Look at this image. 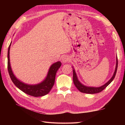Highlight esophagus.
Listing matches in <instances>:
<instances>
[{"instance_id":"34e87169","label":"esophagus","mask_w":125,"mask_h":125,"mask_svg":"<svg viewBox=\"0 0 125 125\" xmlns=\"http://www.w3.org/2000/svg\"><path fill=\"white\" fill-rule=\"evenodd\" d=\"M70 60V58L68 56H63L62 58V62L63 63H66L68 62Z\"/></svg>"}]
</instances>
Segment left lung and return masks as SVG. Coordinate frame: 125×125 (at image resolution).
<instances>
[{"mask_svg":"<svg viewBox=\"0 0 125 125\" xmlns=\"http://www.w3.org/2000/svg\"><path fill=\"white\" fill-rule=\"evenodd\" d=\"M118 68V58L116 57V67H115V73H113V75L112 77L109 81H108L105 84L101 86L100 87H90V86H85L83 84H82L80 82L78 81L77 76L76 73L75 72V69L73 70V83L75 84V85L77 87L79 91L83 93H85V94H97V93L100 92L102 91L103 90H104L106 87L108 85H109L112 81L115 78L116 70H117Z\"/></svg>","mask_w":125,"mask_h":125,"instance_id":"8db88e82","label":"left lung"}]
</instances>
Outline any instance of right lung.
I'll return each mask as SVG.
<instances>
[{
    "label": "right lung",
    "instance_id": "add662e5",
    "mask_svg": "<svg viewBox=\"0 0 125 125\" xmlns=\"http://www.w3.org/2000/svg\"><path fill=\"white\" fill-rule=\"evenodd\" d=\"M10 46H11V43H10L9 49H8L7 68L10 78L13 83L22 92L31 96L36 97H42L48 94L55 83L56 73L61 66V62L58 61V62L53 63L50 66L46 78L41 83L35 85L25 84L16 78L12 70L10 60Z\"/></svg>",
    "mask_w": 125,
    "mask_h": 125
}]
</instances>
